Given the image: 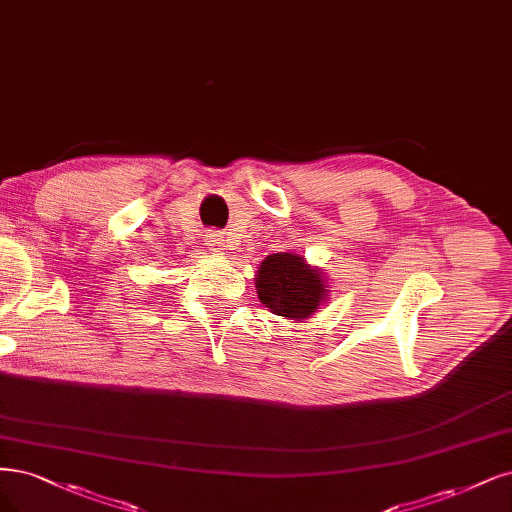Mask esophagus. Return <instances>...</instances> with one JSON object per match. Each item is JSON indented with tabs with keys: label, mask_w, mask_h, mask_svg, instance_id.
<instances>
[{
	"label": "esophagus",
	"mask_w": 512,
	"mask_h": 512,
	"mask_svg": "<svg viewBox=\"0 0 512 512\" xmlns=\"http://www.w3.org/2000/svg\"><path fill=\"white\" fill-rule=\"evenodd\" d=\"M205 241H207V245H209V250H211V252L222 254V252L226 250V239H224V235H222L220 231H211V233H207V235H205Z\"/></svg>",
	"instance_id": "1"
}]
</instances>
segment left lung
I'll return each mask as SVG.
<instances>
[{"label":"left lung","instance_id":"8db88e82","mask_svg":"<svg viewBox=\"0 0 512 512\" xmlns=\"http://www.w3.org/2000/svg\"><path fill=\"white\" fill-rule=\"evenodd\" d=\"M258 298L273 313L305 320L326 296V286L320 271L307 267L296 254H271L262 260L256 275Z\"/></svg>","mask_w":512,"mask_h":512}]
</instances>
